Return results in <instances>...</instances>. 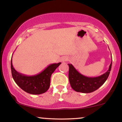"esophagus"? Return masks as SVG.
<instances>
[{"instance_id": "esophagus-1", "label": "esophagus", "mask_w": 122, "mask_h": 122, "mask_svg": "<svg viewBox=\"0 0 122 122\" xmlns=\"http://www.w3.org/2000/svg\"><path fill=\"white\" fill-rule=\"evenodd\" d=\"M68 61V58L67 57H66V56H63L61 59V62H66V61Z\"/></svg>"}]
</instances>
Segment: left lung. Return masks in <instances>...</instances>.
<instances>
[{
  "label": "left lung",
  "instance_id": "8db88e82",
  "mask_svg": "<svg viewBox=\"0 0 122 122\" xmlns=\"http://www.w3.org/2000/svg\"><path fill=\"white\" fill-rule=\"evenodd\" d=\"M112 61L106 73L97 77H88L76 71L71 64L69 66V81L71 87L77 92L92 93L97 90L107 81L111 71Z\"/></svg>",
  "mask_w": 122,
  "mask_h": 122
}]
</instances>
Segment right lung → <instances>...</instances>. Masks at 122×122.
<instances>
[{"mask_svg":"<svg viewBox=\"0 0 122 122\" xmlns=\"http://www.w3.org/2000/svg\"><path fill=\"white\" fill-rule=\"evenodd\" d=\"M61 64L58 63L50 64L39 74L29 76L19 73L14 69L11 58V74L16 84L25 92L31 94H41L49 89L51 74Z\"/></svg>","mask_w":122,"mask_h":122,"instance_id":"1","label":"right lung"}]
</instances>
